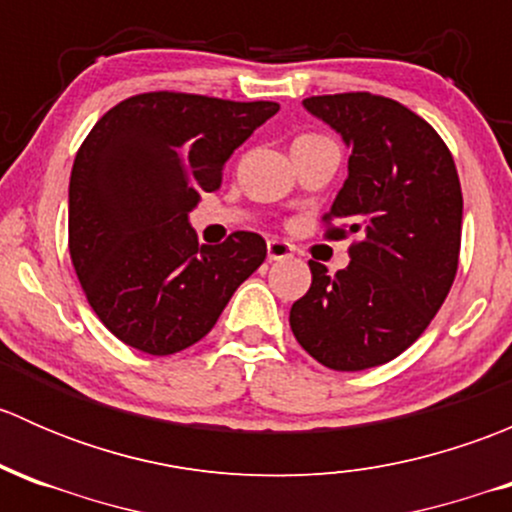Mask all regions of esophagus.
<instances>
[{
	"instance_id": "1",
	"label": "esophagus",
	"mask_w": 512,
	"mask_h": 512,
	"mask_svg": "<svg viewBox=\"0 0 512 512\" xmlns=\"http://www.w3.org/2000/svg\"><path fill=\"white\" fill-rule=\"evenodd\" d=\"M292 257V245L285 240H270L267 242V260L277 262V260H287Z\"/></svg>"
}]
</instances>
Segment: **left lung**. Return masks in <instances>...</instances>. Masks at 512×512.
<instances>
[{"instance_id": "1", "label": "left lung", "mask_w": 512, "mask_h": 512, "mask_svg": "<svg viewBox=\"0 0 512 512\" xmlns=\"http://www.w3.org/2000/svg\"><path fill=\"white\" fill-rule=\"evenodd\" d=\"M342 136L349 175L324 220L329 237L359 235L337 275L309 260L312 287L289 309L302 349L334 371L386 364L411 347L456 280L463 195L451 151L436 131L391 98H304Z\"/></svg>"}]
</instances>
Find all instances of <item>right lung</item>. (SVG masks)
Segmentation results:
<instances>
[{"instance_id":"obj_1","label":"right lung","mask_w":512,"mask_h":512,"mask_svg":"<svg viewBox=\"0 0 512 512\" xmlns=\"http://www.w3.org/2000/svg\"><path fill=\"white\" fill-rule=\"evenodd\" d=\"M277 111L275 101L156 91L113 106L81 143L69 183L71 262L96 317L123 344L153 356L193 347L265 262L257 232L198 245L188 215Z\"/></svg>"}]
</instances>
